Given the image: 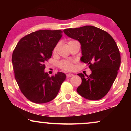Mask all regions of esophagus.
I'll return each mask as SVG.
<instances>
[{
	"mask_svg": "<svg viewBox=\"0 0 131 131\" xmlns=\"http://www.w3.org/2000/svg\"><path fill=\"white\" fill-rule=\"evenodd\" d=\"M66 76H67V78H70V77H72L74 76L73 74H71V73H68V74H66Z\"/></svg>",
	"mask_w": 131,
	"mask_h": 131,
	"instance_id": "obj_1",
	"label": "esophagus"
}]
</instances>
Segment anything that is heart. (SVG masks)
Masks as SVG:
<instances>
[{
  "label": "heart",
  "instance_id": "1",
  "mask_svg": "<svg viewBox=\"0 0 131 131\" xmlns=\"http://www.w3.org/2000/svg\"><path fill=\"white\" fill-rule=\"evenodd\" d=\"M73 41L75 40H70L69 43L73 42ZM57 48H55L54 51H56ZM60 65V67L62 69L65 70H71L73 68V62L70 61L68 60H63L61 61L59 64Z\"/></svg>",
  "mask_w": 131,
  "mask_h": 131
}]
</instances>
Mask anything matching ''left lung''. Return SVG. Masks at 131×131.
Returning a JSON list of instances; mask_svg holds the SVG:
<instances>
[{"label":"left lung","instance_id":"obj_1","mask_svg":"<svg viewBox=\"0 0 131 131\" xmlns=\"http://www.w3.org/2000/svg\"><path fill=\"white\" fill-rule=\"evenodd\" d=\"M67 36L78 40L81 45L80 60L87 64L92 73L85 76L79 73L82 83L77 92L90 100L103 98L115 80L121 64V55L113 37L104 30L85 26L64 30Z\"/></svg>","mask_w":131,"mask_h":131}]
</instances>
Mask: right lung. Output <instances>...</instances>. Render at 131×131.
I'll return each mask as SVG.
<instances>
[{"label":"right lung","instance_id":"right-lung-1","mask_svg":"<svg viewBox=\"0 0 131 131\" xmlns=\"http://www.w3.org/2000/svg\"><path fill=\"white\" fill-rule=\"evenodd\" d=\"M61 30H43L23 37L12 56L15 80L23 94L37 104L49 102L56 97L66 75L62 72L49 76L45 62L62 37Z\"/></svg>","mask_w":131,"mask_h":131}]
</instances>
